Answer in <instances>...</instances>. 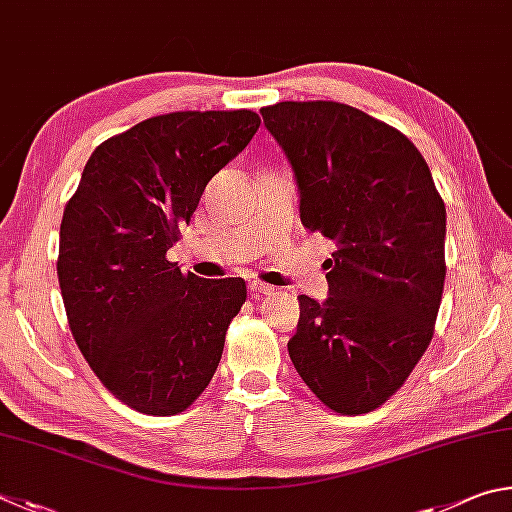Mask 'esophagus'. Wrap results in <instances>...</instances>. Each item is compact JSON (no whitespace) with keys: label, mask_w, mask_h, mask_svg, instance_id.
I'll return each mask as SVG.
<instances>
[{"label":"esophagus","mask_w":512,"mask_h":512,"mask_svg":"<svg viewBox=\"0 0 512 512\" xmlns=\"http://www.w3.org/2000/svg\"><path fill=\"white\" fill-rule=\"evenodd\" d=\"M249 292L256 294V297H270V294H274V288H272V285H267V283H261V281H251Z\"/></svg>","instance_id":"1"}]
</instances>
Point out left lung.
Masks as SVG:
<instances>
[{
    "instance_id": "obj_1",
    "label": "left lung",
    "mask_w": 512,
    "mask_h": 512,
    "mask_svg": "<svg viewBox=\"0 0 512 512\" xmlns=\"http://www.w3.org/2000/svg\"><path fill=\"white\" fill-rule=\"evenodd\" d=\"M299 186L301 222L337 242L328 299L301 294L292 364L337 414L378 409L434 337L445 283V202L405 134L335 101L261 110Z\"/></svg>"
}]
</instances>
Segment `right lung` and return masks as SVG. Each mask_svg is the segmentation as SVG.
<instances>
[{
  "label": "right lung",
  "mask_w": 512,
  "mask_h": 512,
  "mask_svg": "<svg viewBox=\"0 0 512 512\" xmlns=\"http://www.w3.org/2000/svg\"><path fill=\"white\" fill-rule=\"evenodd\" d=\"M258 125L251 110L152 116L92 152L62 213L58 281L71 335L105 389L141 414L193 405L247 299L242 279L182 274L166 251Z\"/></svg>",
  "instance_id": "obj_1"
}]
</instances>
